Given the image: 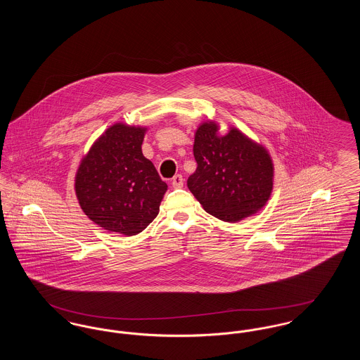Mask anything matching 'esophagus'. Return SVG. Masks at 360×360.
I'll return each mask as SVG.
<instances>
[{
  "label": "esophagus",
  "mask_w": 360,
  "mask_h": 360,
  "mask_svg": "<svg viewBox=\"0 0 360 360\" xmlns=\"http://www.w3.org/2000/svg\"><path fill=\"white\" fill-rule=\"evenodd\" d=\"M172 186L174 188H181L184 186V178H182V175L176 174V175L172 178Z\"/></svg>",
  "instance_id": "obj_1"
}]
</instances>
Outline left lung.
<instances>
[{
    "mask_svg": "<svg viewBox=\"0 0 360 360\" xmlns=\"http://www.w3.org/2000/svg\"><path fill=\"white\" fill-rule=\"evenodd\" d=\"M216 121L200 124L193 153L197 170L188 188L207 213L226 223L255 214L267 204L274 182L269 151L232 127L219 134Z\"/></svg>",
    "mask_w": 360,
    "mask_h": 360,
    "instance_id": "8db88e82",
    "label": "left lung"
}]
</instances>
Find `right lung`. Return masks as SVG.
<instances>
[{
	"instance_id": "right-lung-1",
	"label": "right lung",
	"mask_w": 360,
	"mask_h": 360,
	"mask_svg": "<svg viewBox=\"0 0 360 360\" xmlns=\"http://www.w3.org/2000/svg\"><path fill=\"white\" fill-rule=\"evenodd\" d=\"M147 128L116 122L98 137L75 174L86 216L109 232L134 236L153 223L167 190L141 144Z\"/></svg>"
}]
</instances>
